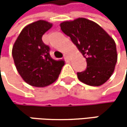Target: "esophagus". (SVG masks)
Wrapping results in <instances>:
<instances>
[{
  "instance_id": "esophagus-1",
  "label": "esophagus",
  "mask_w": 127,
  "mask_h": 127,
  "mask_svg": "<svg viewBox=\"0 0 127 127\" xmlns=\"http://www.w3.org/2000/svg\"><path fill=\"white\" fill-rule=\"evenodd\" d=\"M64 59H66V60H69V58H70V56H69L68 54H64Z\"/></svg>"
}]
</instances>
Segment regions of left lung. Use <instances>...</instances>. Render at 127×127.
<instances>
[{"label": "left lung", "instance_id": "left-lung-1", "mask_svg": "<svg viewBox=\"0 0 127 127\" xmlns=\"http://www.w3.org/2000/svg\"><path fill=\"white\" fill-rule=\"evenodd\" d=\"M60 27L86 59L87 68L77 73L78 79L90 86L105 83L112 76L117 63L114 39L99 25L86 18L64 21L60 23Z\"/></svg>", "mask_w": 127, "mask_h": 127}]
</instances>
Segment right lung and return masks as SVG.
I'll return each mask as SVG.
<instances>
[{"mask_svg":"<svg viewBox=\"0 0 127 127\" xmlns=\"http://www.w3.org/2000/svg\"><path fill=\"white\" fill-rule=\"evenodd\" d=\"M52 23L38 20L26 26L20 32L12 48L16 68L29 85L43 88L54 83L59 77L64 60H54L50 56V48L42 40V35Z\"/></svg>","mask_w":127,"mask_h":127,"instance_id":"obj_1","label":"right lung"}]
</instances>
